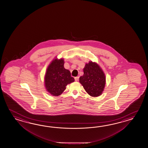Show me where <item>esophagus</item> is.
Segmentation results:
<instances>
[{
	"instance_id": "1",
	"label": "esophagus",
	"mask_w": 148,
	"mask_h": 148,
	"mask_svg": "<svg viewBox=\"0 0 148 148\" xmlns=\"http://www.w3.org/2000/svg\"><path fill=\"white\" fill-rule=\"evenodd\" d=\"M79 78V77H75V82L78 81Z\"/></svg>"
}]
</instances>
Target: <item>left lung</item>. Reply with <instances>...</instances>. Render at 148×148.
<instances>
[{
    "mask_svg": "<svg viewBox=\"0 0 148 148\" xmlns=\"http://www.w3.org/2000/svg\"><path fill=\"white\" fill-rule=\"evenodd\" d=\"M84 75L79 78L85 90L92 97L100 96L104 90L105 75L97 63L89 62L84 68Z\"/></svg>",
    "mask_w": 148,
    "mask_h": 148,
    "instance_id": "1",
    "label": "left lung"
}]
</instances>
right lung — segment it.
Returning <instances> with one entry per match:
<instances>
[{"label": "right lung", "mask_w": 148, "mask_h": 148, "mask_svg": "<svg viewBox=\"0 0 148 148\" xmlns=\"http://www.w3.org/2000/svg\"><path fill=\"white\" fill-rule=\"evenodd\" d=\"M63 59L54 60L47 68L45 76V87L51 94L59 96L63 92L66 86L75 81L69 70L64 68Z\"/></svg>", "instance_id": "obj_1"}]
</instances>
